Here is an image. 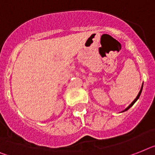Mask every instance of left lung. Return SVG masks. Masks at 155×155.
I'll return each mask as SVG.
<instances>
[{"label":"left lung","instance_id":"obj_1","mask_svg":"<svg viewBox=\"0 0 155 155\" xmlns=\"http://www.w3.org/2000/svg\"><path fill=\"white\" fill-rule=\"evenodd\" d=\"M142 89H143V86H142L141 89H140V91H139V94H138V96H137V97H136V98H135V100H134V101H133V102H132V103H131V104H130V105H129V106H128V107H127V108H126V109H124V111H123V112H125V111H127V110H128V109H129V108H131V106H132V105H133V104H135V101H137V100H138V99H139V96H140V94H141V93H142Z\"/></svg>","mask_w":155,"mask_h":155}]
</instances>
